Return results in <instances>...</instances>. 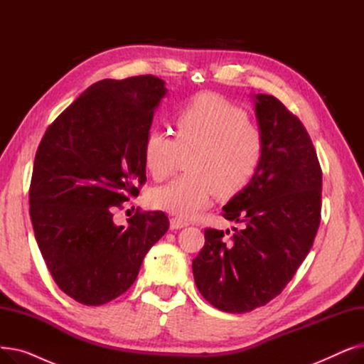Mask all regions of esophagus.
<instances>
[{
  "instance_id": "esophagus-1",
  "label": "esophagus",
  "mask_w": 364,
  "mask_h": 364,
  "mask_svg": "<svg viewBox=\"0 0 364 364\" xmlns=\"http://www.w3.org/2000/svg\"><path fill=\"white\" fill-rule=\"evenodd\" d=\"M187 225H188L187 220H183L180 217H172L171 218V228H172V230H178V228H183V227H187Z\"/></svg>"
}]
</instances>
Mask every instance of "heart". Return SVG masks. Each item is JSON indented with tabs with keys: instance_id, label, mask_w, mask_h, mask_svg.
I'll return each mask as SVG.
<instances>
[{
	"instance_id": "obj_1",
	"label": "heart",
	"mask_w": 364,
	"mask_h": 364,
	"mask_svg": "<svg viewBox=\"0 0 364 364\" xmlns=\"http://www.w3.org/2000/svg\"><path fill=\"white\" fill-rule=\"evenodd\" d=\"M261 131L246 112L214 92L190 99L174 118V137L150 129L143 161L153 180L168 178L186 159L187 174L150 193V205L180 218H192L211 203L217 190L233 195L251 181L262 158Z\"/></svg>"
}]
</instances>
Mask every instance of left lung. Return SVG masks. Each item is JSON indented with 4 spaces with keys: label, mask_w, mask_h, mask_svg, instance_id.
<instances>
[{
    "label": "left lung",
    "mask_w": 364,
    "mask_h": 364,
    "mask_svg": "<svg viewBox=\"0 0 364 364\" xmlns=\"http://www.w3.org/2000/svg\"><path fill=\"white\" fill-rule=\"evenodd\" d=\"M254 102L261 164L221 213L242 228L230 239L228 230L206 228L192 265L202 296L227 313L276 298L309 255L321 218V168L307 129L273 95L257 94Z\"/></svg>",
    "instance_id": "left-lung-1"
}]
</instances>
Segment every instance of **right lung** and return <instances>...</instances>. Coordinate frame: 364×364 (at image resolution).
Instances as JSON below:
<instances>
[{
    "mask_svg": "<svg viewBox=\"0 0 364 364\" xmlns=\"http://www.w3.org/2000/svg\"><path fill=\"white\" fill-rule=\"evenodd\" d=\"M153 75L88 87L47 128L29 187L35 239L59 288L84 305L127 292L168 230L162 211L137 209L128 224L114 209L146 183L143 143L166 88Z\"/></svg>",
    "mask_w": 364,
    "mask_h": 364,
    "instance_id": "right-lung-1",
    "label": "right lung"
}]
</instances>
